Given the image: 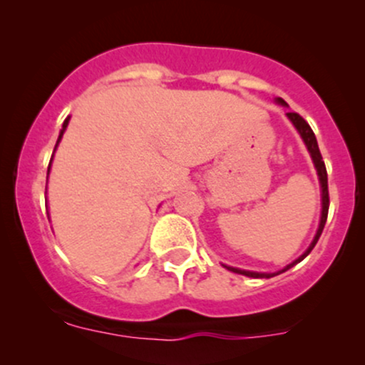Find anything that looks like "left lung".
<instances>
[{"instance_id": "obj_1", "label": "left lung", "mask_w": 365, "mask_h": 365, "mask_svg": "<svg viewBox=\"0 0 365 365\" xmlns=\"http://www.w3.org/2000/svg\"><path fill=\"white\" fill-rule=\"evenodd\" d=\"M277 104L281 106H288L286 104L282 98H277ZM286 116L292 120V123L295 125V128L298 130V134H300V138L304 139L305 146H307L309 153H311V159L314 162V168L316 171H318V178H319V185H322V219H319V226H318V231H316L314 235V240L311 242V245L307 247V251L302 254L300 257H297L293 263H289L288 267H284L282 270L275 272V274H263V272H251V270H240V268H235V267H227V264H224V267L227 268V270L235 272V274H240V275H247V277H254V279H270L274 277V275H279L282 274V272L289 270L292 267H295L297 263H300L302 259H304L305 256H307L309 252L314 249V245L318 244L319 237H322V231L323 227H325V222H327V215H329V205H330V200H329V178H327V168H325V162H323V157L322 153H319V148H318V141H316V135L314 132H312V128L309 127L307 121L304 120V118L300 116L298 113H286Z\"/></svg>"}]
</instances>
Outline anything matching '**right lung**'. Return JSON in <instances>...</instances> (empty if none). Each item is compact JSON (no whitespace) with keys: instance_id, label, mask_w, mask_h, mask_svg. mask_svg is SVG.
I'll use <instances>...</instances> for the list:
<instances>
[{"instance_id":"obj_1","label":"right lung","mask_w":365,"mask_h":365,"mask_svg":"<svg viewBox=\"0 0 365 365\" xmlns=\"http://www.w3.org/2000/svg\"><path fill=\"white\" fill-rule=\"evenodd\" d=\"M68 120H70V118H67V120L63 121V128H61V132H60V138H58V141H56V146L60 145L61 138H63V132H65V128H67V125H68ZM56 146H54V150H56ZM53 157H54V152H53ZM53 157H51V162H53ZM51 162H49V169H51Z\"/></svg>"}]
</instances>
